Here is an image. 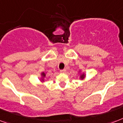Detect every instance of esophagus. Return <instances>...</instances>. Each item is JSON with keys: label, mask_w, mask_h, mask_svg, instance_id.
<instances>
[{"label": "esophagus", "mask_w": 123, "mask_h": 123, "mask_svg": "<svg viewBox=\"0 0 123 123\" xmlns=\"http://www.w3.org/2000/svg\"><path fill=\"white\" fill-rule=\"evenodd\" d=\"M66 69H62V70H61L60 71V72H61V73H66Z\"/></svg>", "instance_id": "34e87169"}]
</instances>
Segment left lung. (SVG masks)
Listing matches in <instances>:
<instances>
[{"label": "left lung", "mask_w": 123, "mask_h": 123, "mask_svg": "<svg viewBox=\"0 0 123 123\" xmlns=\"http://www.w3.org/2000/svg\"><path fill=\"white\" fill-rule=\"evenodd\" d=\"M78 74H80V79L81 80H83L86 77V74L85 73H82L81 70H80L78 71Z\"/></svg>", "instance_id": "obj_1"}]
</instances>
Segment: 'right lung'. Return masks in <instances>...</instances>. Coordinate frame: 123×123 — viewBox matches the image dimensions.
<instances>
[{
    "label": "right lung",
    "instance_id": "obj_1",
    "mask_svg": "<svg viewBox=\"0 0 123 123\" xmlns=\"http://www.w3.org/2000/svg\"><path fill=\"white\" fill-rule=\"evenodd\" d=\"M46 77V74L45 73V72H42L41 73V77L40 78V80L42 83L45 82V78Z\"/></svg>",
    "mask_w": 123,
    "mask_h": 123
}]
</instances>
